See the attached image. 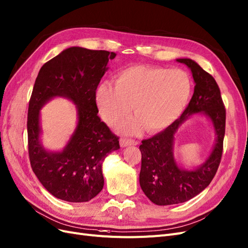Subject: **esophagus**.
Returning <instances> with one entry per match:
<instances>
[{
	"label": "esophagus",
	"mask_w": 248,
	"mask_h": 248,
	"mask_svg": "<svg viewBox=\"0 0 248 248\" xmlns=\"http://www.w3.org/2000/svg\"><path fill=\"white\" fill-rule=\"evenodd\" d=\"M138 144V142L132 140V139H125V138H122L121 139V146L122 147H126V146H135Z\"/></svg>",
	"instance_id": "34e87169"
}]
</instances>
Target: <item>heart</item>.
<instances>
[{"label":"heart","instance_id":"b5f03b06","mask_svg":"<svg viewBox=\"0 0 248 248\" xmlns=\"http://www.w3.org/2000/svg\"><path fill=\"white\" fill-rule=\"evenodd\" d=\"M115 86L103 81L96 91V104L109 125H117L134 109L137 116L126 124L127 133L166 129L188 104L192 84L182 69L137 64L118 70Z\"/></svg>","mask_w":248,"mask_h":248}]
</instances>
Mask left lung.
Instances as JSON below:
<instances>
[{"instance_id":"left-lung-1","label":"left lung","mask_w":248,"mask_h":248,"mask_svg":"<svg viewBox=\"0 0 248 248\" xmlns=\"http://www.w3.org/2000/svg\"><path fill=\"white\" fill-rule=\"evenodd\" d=\"M191 69L195 87L181 117L166 130L142 141L140 186L153 203L170 205L185 202L203 191L216 176L223 154L226 109L216 79L188 58L177 59ZM202 112L212 121L217 139L213 152L196 170H182L173 158V137L188 116Z\"/></svg>"}]
</instances>
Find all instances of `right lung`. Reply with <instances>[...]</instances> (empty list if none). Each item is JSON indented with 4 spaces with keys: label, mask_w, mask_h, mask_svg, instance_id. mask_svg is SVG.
<instances>
[{
    "label": "right lung",
    "mask_w": 248,
    "mask_h": 248,
    "mask_svg": "<svg viewBox=\"0 0 248 248\" xmlns=\"http://www.w3.org/2000/svg\"><path fill=\"white\" fill-rule=\"evenodd\" d=\"M114 52L71 47L46 62L39 71L27 113L31 166L42 185L56 198L86 202L104 186L102 163L119 149L118 137L101 122L96 90ZM54 96H65L77 105L79 122L61 153H49L39 141V110Z\"/></svg>",
    "instance_id": "add662e5"
}]
</instances>
